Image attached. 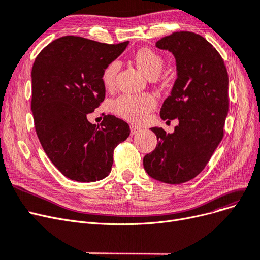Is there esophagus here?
Segmentation results:
<instances>
[{
    "instance_id": "obj_1",
    "label": "esophagus",
    "mask_w": 260,
    "mask_h": 260,
    "mask_svg": "<svg viewBox=\"0 0 260 260\" xmlns=\"http://www.w3.org/2000/svg\"><path fill=\"white\" fill-rule=\"evenodd\" d=\"M142 129L136 125H131V134L132 135H135V134H138L140 133Z\"/></svg>"
}]
</instances>
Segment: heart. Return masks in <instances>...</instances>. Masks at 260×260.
<instances>
[{
	"mask_svg": "<svg viewBox=\"0 0 260 260\" xmlns=\"http://www.w3.org/2000/svg\"><path fill=\"white\" fill-rule=\"evenodd\" d=\"M139 69L149 78H155L164 67V59L151 49L142 48L134 55ZM120 68L118 60L109 61L101 74V82L106 89L112 88ZM155 100L151 94H123L112 102V110L118 116L131 122H141L154 108Z\"/></svg>",
	"mask_w": 260,
	"mask_h": 260,
	"instance_id": "1",
	"label": "heart"
}]
</instances>
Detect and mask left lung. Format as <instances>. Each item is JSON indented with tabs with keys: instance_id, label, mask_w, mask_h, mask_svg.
Here are the masks:
<instances>
[{
	"instance_id": "obj_1",
	"label": "left lung",
	"mask_w": 260,
	"mask_h": 260,
	"mask_svg": "<svg viewBox=\"0 0 260 260\" xmlns=\"http://www.w3.org/2000/svg\"><path fill=\"white\" fill-rule=\"evenodd\" d=\"M171 52L177 78L160 108L162 120H178L174 133L152 127L155 150L143 158L146 173L166 184L194 178L223 138L229 112V74L218 51L198 34L175 31L156 42Z\"/></svg>"
}]
</instances>
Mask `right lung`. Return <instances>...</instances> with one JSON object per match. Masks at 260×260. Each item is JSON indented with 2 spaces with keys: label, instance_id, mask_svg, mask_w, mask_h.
<instances>
[{
  "label": "right lung",
  "instance_id": "obj_1",
  "mask_svg": "<svg viewBox=\"0 0 260 260\" xmlns=\"http://www.w3.org/2000/svg\"><path fill=\"white\" fill-rule=\"evenodd\" d=\"M128 41L107 44L64 36L52 41L31 69V111L42 148L68 178L90 183L111 171L116 146L129 136L128 124L106 115L101 124L87 119L105 99L104 67Z\"/></svg>",
  "mask_w": 260,
  "mask_h": 260
}]
</instances>
